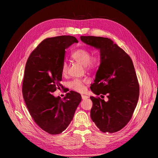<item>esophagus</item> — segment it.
Segmentation results:
<instances>
[{"instance_id":"34e87169","label":"esophagus","mask_w":158,"mask_h":158,"mask_svg":"<svg viewBox=\"0 0 158 158\" xmlns=\"http://www.w3.org/2000/svg\"><path fill=\"white\" fill-rule=\"evenodd\" d=\"M81 97H82L83 100H86L89 98V96H86V95H81Z\"/></svg>"}]
</instances>
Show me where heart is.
<instances>
[{
	"instance_id": "heart-1",
	"label": "heart",
	"mask_w": 158,
	"mask_h": 158,
	"mask_svg": "<svg viewBox=\"0 0 158 158\" xmlns=\"http://www.w3.org/2000/svg\"><path fill=\"white\" fill-rule=\"evenodd\" d=\"M91 54L89 50L81 48L77 49L73 52L71 54V57L77 62H79L81 64L85 65V67L90 69L94 68L98 65L100 62V58L98 56H94L90 57ZM68 72V65L65 62H64L62 65V72L63 74H65ZM86 83L85 80L75 79L73 81H70L69 83V87L77 91V92L82 93L85 89V83Z\"/></svg>"
}]
</instances>
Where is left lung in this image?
<instances>
[{
  "mask_svg": "<svg viewBox=\"0 0 158 158\" xmlns=\"http://www.w3.org/2000/svg\"><path fill=\"white\" fill-rule=\"evenodd\" d=\"M80 38L84 43L100 50V64L90 89L96 95L107 94L108 98L106 102L90 96L91 119L103 133H115L128 123L138 102L139 85L133 61L110 39Z\"/></svg>",
  "mask_w": 158,
  "mask_h": 158,
  "instance_id": "obj_1",
  "label": "left lung"
}]
</instances>
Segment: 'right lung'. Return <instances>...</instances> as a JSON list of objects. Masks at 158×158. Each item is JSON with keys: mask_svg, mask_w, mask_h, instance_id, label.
I'll return each instance as SVG.
<instances>
[{"mask_svg": "<svg viewBox=\"0 0 158 158\" xmlns=\"http://www.w3.org/2000/svg\"><path fill=\"white\" fill-rule=\"evenodd\" d=\"M75 43V37L63 35L47 38L30 54L25 68L22 93L32 118L50 135L62 133L72 121L81 96L75 91L63 100L52 93L63 86L62 65L65 49Z\"/></svg>", "mask_w": 158, "mask_h": 158, "instance_id": "add662e5", "label": "right lung"}]
</instances>
